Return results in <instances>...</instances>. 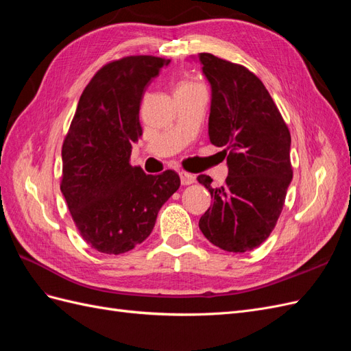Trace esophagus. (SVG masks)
Masks as SVG:
<instances>
[{
	"label": "esophagus",
	"instance_id": "obj_1",
	"mask_svg": "<svg viewBox=\"0 0 351 351\" xmlns=\"http://www.w3.org/2000/svg\"><path fill=\"white\" fill-rule=\"evenodd\" d=\"M178 174H180V180H182V184L183 186H189V184H193L195 183L196 177L193 174L186 173V171H180Z\"/></svg>",
	"mask_w": 351,
	"mask_h": 351
}]
</instances>
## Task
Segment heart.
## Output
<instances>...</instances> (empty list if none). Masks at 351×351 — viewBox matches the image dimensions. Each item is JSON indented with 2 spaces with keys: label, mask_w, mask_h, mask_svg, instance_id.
Instances as JSON below:
<instances>
[{
  "label": "heart",
  "mask_w": 351,
  "mask_h": 351,
  "mask_svg": "<svg viewBox=\"0 0 351 351\" xmlns=\"http://www.w3.org/2000/svg\"><path fill=\"white\" fill-rule=\"evenodd\" d=\"M196 86H199V84H196L193 82H182V83H178L177 89H187V88H196Z\"/></svg>",
  "instance_id": "heart-1"
}]
</instances>
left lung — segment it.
<instances>
[{
	"label": "left lung",
	"mask_w": 351,
	"mask_h": 351,
	"mask_svg": "<svg viewBox=\"0 0 351 351\" xmlns=\"http://www.w3.org/2000/svg\"><path fill=\"white\" fill-rule=\"evenodd\" d=\"M197 58L210 84L209 141L226 147L228 167L221 187H212L209 176L197 177L214 200L199 228L217 247L244 253L261 246L280 218L293 180L291 136L252 71L208 52Z\"/></svg>",
	"instance_id": "obj_1"
}]
</instances>
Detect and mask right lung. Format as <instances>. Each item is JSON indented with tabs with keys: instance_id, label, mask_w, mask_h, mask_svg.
<instances>
[{
	"instance_id": "obj_1",
	"label": "right lung",
	"mask_w": 351,
	"mask_h": 351,
	"mask_svg": "<svg viewBox=\"0 0 351 351\" xmlns=\"http://www.w3.org/2000/svg\"><path fill=\"white\" fill-rule=\"evenodd\" d=\"M169 62L133 56L104 66L84 88L62 143L61 193L80 236L101 253H125L145 241L180 187L173 169L149 176L130 165L143 93Z\"/></svg>"
}]
</instances>
